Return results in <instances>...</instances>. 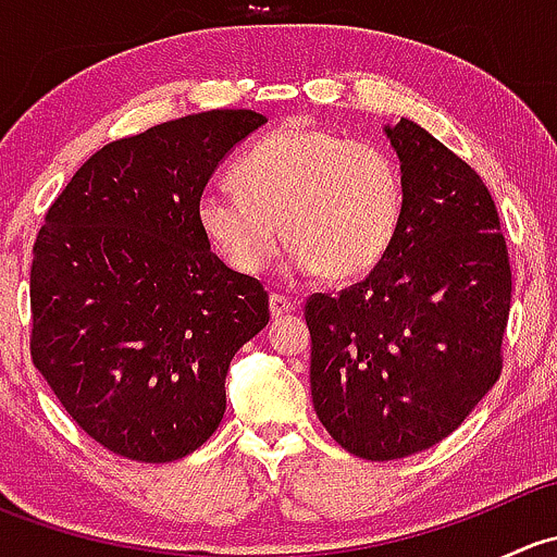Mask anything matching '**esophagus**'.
<instances>
[{"mask_svg": "<svg viewBox=\"0 0 557 557\" xmlns=\"http://www.w3.org/2000/svg\"><path fill=\"white\" fill-rule=\"evenodd\" d=\"M294 310H296V301H290L288 296H280V294L269 296V314H272L274 320L285 318V314H290Z\"/></svg>", "mask_w": 557, "mask_h": 557, "instance_id": "obj_1", "label": "esophagus"}]
</instances>
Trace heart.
Wrapping results in <instances>:
<instances>
[{
  "label": "heart",
  "mask_w": 557,
  "mask_h": 557,
  "mask_svg": "<svg viewBox=\"0 0 557 557\" xmlns=\"http://www.w3.org/2000/svg\"><path fill=\"white\" fill-rule=\"evenodd\" d=\"M234 183L239 190L207 188L196 221L228 267L245 274L269 267L285 228L294 272L361 277L383 261L401 226V172L369 139L283 126L239 159Z\"/></svg>",
  "instance_id": "b5f03b06"
}]
</instances>
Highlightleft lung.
<instances>
[{
  "label": "left lung",
  "instance_id": "obj_1",
  "mask_svg": "<svg viewBox=\"0 0 557 557\" xmlns=\"http://www.w3.org/2000/svg\"><path fill=\"white\" fill-rule=\"evenodd\" d=\"M396 239L363 283L305 307L320 423L347 453L393 460L450 436L502 374L512 272L491 190L401 117Z\"/></svg>",
  "mask_w": 557,
  "mask_h": 557
}]
</instances>
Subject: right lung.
<instances>
[{"mask_svg":"<svg viewBox=\"0 0 557 557\" xmlns=\"http://www.w3.org/2000/svg\"><path fill=\"white\" fill-rule=\"evenodd\" d=\"M267 117L210 110L91 156L50 205L32 261V361L107 450L170 463L226 412L232 358L269 323L256 277L196 221L218 164Z\"/></svg>","mask_w":557,"mask_h":557,"instance_id":"1","label":"right lung"}]
</instances>
